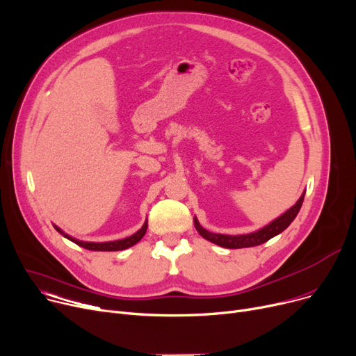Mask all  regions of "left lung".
<instances>
[{
    "label": "left lung",
    "instance_id": "8db88e82",
    "mask_svg": "<svg viewBox=\"0 0 356 356\" xmlns=\"http://www.w3.org/2000/svg\"><path fill=\"white\" fill-rule=\"evenodd\" d=\"M305 200V194H302V197L299 198V201L287 210L283 216H280L279 218H276L273 222H270L268 225H266L264 228L259 229L256 233H250V234H243V236H225V234H216L208 232V229L202 228L198 222L197 218H194V224L197 232L207 238L208 241H211L217 245L225 247V248H244V247H254L259 244H263L266 241H268L271 237H275L277 234H280L283 229H286L290 222L295 220V217L298 216L300 207L303 204Z\"/></svg>",
    "mask_w": 356,
    "mask_h": 356
}]
</instances>
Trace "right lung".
Masks as SVG:
<instances>
[{"label": "right lung", "instance_id": "1", "mask_svg": "<svg viewBox=\"0 0 356 356\" xmlns=\"http://www.w3.org/2000/svg\"><path fill=\"white\" fill-rule=\"evenodd\" d=\"M54 228L57 229L58 233H61L63 236H65L66 238H69L70 241L76 243L77 245L83 247V248H88V250H93V252H118V250H124L128 247H132L134 244H136L146 233V228H148V222H145L142 225V228L139 229V232H136L134 236L131 237H127V238H122V240H116V241H106V243H88V241H79L73 237H70L69 234H65L61 232V229L54 225Z\"/></svg>", "mask_w": 356, "mask_h": 356}]
</instances>
